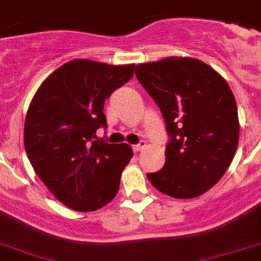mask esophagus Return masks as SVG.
<instances>
[{"mask_svg": "<svg viewBox=\"0 0 261 261\" xmlns=\"http://www.w3.org/2000/svg\"><path fill=\"white\" fill-rule=\"evenodd\" d=\"M145 148H146V142L145 141H140L137 145L133 146V150H135V152H141V150H144Z\"/></svg>", "mask_w": 261, "mask_h": 261, "instance_id": "1", "label": "esophagus"}]
</instances>
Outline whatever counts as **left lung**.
Listing matches in <instances>:
<instances>
[{"label":"left lung","mask_w":261,"mask_h":261,"mask_svg":"<svg viewBox=\"0 0 261 261\" xmlns=\"http://www.w3.org/2000/svg\"><path fill=\"white\" fill-rule=\"evenodd\" d=\"M136 77L161 111L169 135L164 168L146 177L173 198L199 197L223 177L238 148L232 91L217 71L194 58L139 64Z\"/></svg>","instance_id":"obj_1"}]
</instances>
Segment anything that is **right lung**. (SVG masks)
I'll return each instance as SVG.
<instances>
[{"instance_id":"1","label":"right lung","mask_w":261,"mask_h":261,"mask_svg":"<svg viewBox=\"0 0 261 261\" xmlns=\"http://www.w3.org/2000/svg\"><path fill=\"white\" fill-rule=\"evenodd\" d=\"M133 72L135 64L71 61L51 73L31 100L24 149L38 177L72 210H99L119 191L133 150L97 139L96 130L107 128L106 99Z\"/></svg>"}]
</instances>
